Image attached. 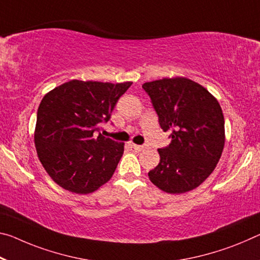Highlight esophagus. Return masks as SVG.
I'll return each instance as SVG.
<instances>
[{
  "mask_svg": "<svg viewBox=\"0 0 260 260\" xmlns=\"http://www.w3.org/2000/svg\"><path fill=\"white\" fill-rule=\"evenodd\" d=\"M132 148H134V149L135 150H142L143 149V146H139V145H134V143H133V145H132Z\"/></svg>",
  "mask_w": 260,
  "mask_h": 260,
  "instance_id": "obj_1",
  "label": "esophagus"
}]
</instances>
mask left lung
<instances>
[{"label":"left lung","mask_w":260,"mask_h":260,"mask_svg":"<svg viewBox=\"0 0 260 260\" xmlns=\"http://www.w3.org/2000/svg\"><path fill=\"white\" fill-rule=\"evenodd\" d=\"M171 143L158 149L150 182L171 194L196 188L212 174L224 147V118L216 98L185 77L162 78L142 85Z\"/></svg>","instance_id":"obj_1"}]
</instances>
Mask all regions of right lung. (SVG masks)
<instances>
[{"instance_id":"obj_1","label":"right lung","mask_w":260,"mask_h":260,"mask_svg":"<svg viewBox=\"0 0 260 260\" xmlns=\"http://www.w3.org/2000/svg\"><path fill=\"white\" fill-rule=\"evenodd\" d=\"M131 85L72 80L45 94L37 112L35 145L45 170L59 186L88 194L113 176L123 143L97 132Z\"/></svg>"}]
</instances>
